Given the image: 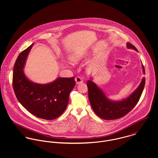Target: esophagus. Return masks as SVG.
I'll return each instance as SVG.
<instances>
[{"label":"esophagus","instance_id":"1","mask_svg":"<svg viewBox=\"0 0 158 158\" xmlns=\"http://www.w3.org/2000/svg\"><path fill=\"white\" fill-rule=\"evenodd\" d=\"M75 81H76V83H77V84H80V83H81L83 82V79H82L80 77H79V76L76 77L75 78Z\"/></svg>","mask_w":158,"mask_h":158}]
</instances>
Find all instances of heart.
<instances>
[{"label":"heart","mask_w":158,"mask_h":158,"mask_svg":"<svg viewBox=\"0 0 158 158\" xmlns=\"http://www.w3.org/2000/svg\"><path fill=\"white\" fill-rule=\"evenodd\" d=\"M81 58V56L80 55H78V54H76V55H73L72 56H70V60L72 61V62H74V63H77L78 61H79Z\"/></svg>","instance_id":"b5f03b06"}]
</instances>
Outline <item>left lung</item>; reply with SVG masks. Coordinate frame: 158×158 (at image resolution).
Returning a JSON list of instances; mask_svg holds the SVG:
<instances>
[{
    "instance_id": "obj_1",
    "label": "left lung",
    "mask_w": 158,
    "mask_h": 158,
    "mask_svg": "<svg viewBox=\"0 0 158 158\" xmlns=\"http://www.w3.org/2000/svg\"><path fill=\"white\" fill-rule=\"evenodd\" d=\"M127 47L137 51L133 44L127 43ZM143 72L145 69L142 64ZM145 83V78H143L137 89L127 98L120 101L114 102L106 98L103 92L91 80L87 82L88 97L94 113L100 118L105 120H114L121 118L129 113L135 106L142 94Z\"/></svg>"
}]
</instances>
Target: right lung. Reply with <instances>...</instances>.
Listing matches in <instances>:
<instances>
[{
	"label": "right lung",
	"instance_id": "obj_1",
	"mask_svg": "<svg viewBox=\"0 0 158 158\" xmlns=\"http://www.w3.org/2000/svg\"><path fill=\"white\" fill-rule=\"evenodd\" d=\"M33 45L23 51L16 60L13 74V89L18 101L29 113L41 118L53 120L66 109L69 94L75 85V78H58L45 85L30 81L25 76L23 68Z\"/></svg>",
	"mask_w": 158,
	"mask_h": 158
}]
</instances>
